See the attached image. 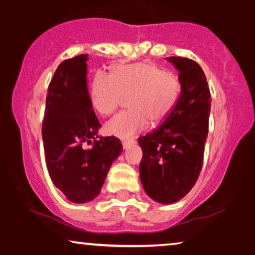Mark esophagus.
<instances>
[{
  "label": "esophagus",
  "instance_id": "34e87169",
  "mask_svg": "<svg viewBox=\"0 0 255 255\" xmlns=\"http://www.w3.org/2000/svg\"><path fill=\"white\" fill-rule=\"evenodd\" d=\"M134 143H135L134 139H124L123 140V146H124V148H128L129 146H130V145H132Z\"/></svg>",
  "mask_w": 255,
  "mask_h": 255
}]
</instances>
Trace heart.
I'll return each instance as SVG.
<instances>
[{
	"label": "heart",
	"mask_w": 255,
	"mask_h": 255,
	"mask_svg": "<svg viewBox=\"0 0 255 255\" xmlns=\"http://www.w3.org/2000/svg\"><path fill=\"white\" fill-rule=\"evenodd\" d=\"M181 80L176 72L151 62L118 64L112 72L100 70L92 83L91 102L102 116H110L128 98L127 111L107 124L110 135L129 139L152 124H160L178 103Z\"/></svg>",
	"instance_id": "obj_1"
}]
</instances>
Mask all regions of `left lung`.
Returning <instances> with one entry per match:
<instances>
[{
	"mask_svg": "<svg viewBox=\"0 0 255 255\" xmlns=\"http://www.w3.org/2000/svg\"><path fill=\"white\" fill-rule=\"evenodd\" d=\"M167 60L179 71V101L160 127L138 138L143 187L151 199L163 204L183 199L199 178L211 109L207 77L200 64L181 56Z\"/></svg>",
	"mask_w": 255,
	"mask_h": 255,
	"instance_id": "obj_1",
	"label": "left lung"
}]
</instances>
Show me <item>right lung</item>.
<instances>
[{
    "mask_svg": "<svg viewBox=\"0 0 255 255\" xmlns=\"http://www.w3.org/2000/svg\"><path fill=\"white\" fill-rule=\"evenodd\" d=\"M87 59L88 54H80L60 63L48 85L42 126L48 173L74 203H86L99 195L112 162L123 151L116 136L98 135L101 124L88 94ZM91 142V149L83 147Z\"/></svg>",
    "mask_w": 255,
    "mask_h": 255,
    "instance_id": "right-lung-1",
    "label": "right lung"
}]
</instances>
